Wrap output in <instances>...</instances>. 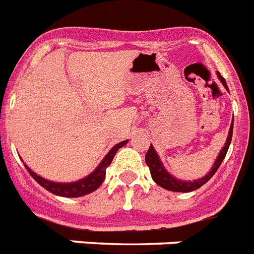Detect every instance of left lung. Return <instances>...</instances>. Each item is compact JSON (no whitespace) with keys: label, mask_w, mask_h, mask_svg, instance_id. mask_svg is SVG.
<instances>
[{"label":"left lung","mask_w":254,"mask_h":254,"mask_svg":"<svg viewBox=\"0 0 254 254\" xmlns=\"http://www.w3.org/2000/svg\"><path fill=\"white\" fill-rule=\"evenodd\" d=\"M219 80L221 81V84L225 86V89L228 90V85L225 82V78L220 75V72L216 73ZM234 118V117H233ZM233 125H234V120L232 121V125H230V128H229L228 138L225 141V145L221 150H220L219 155H217L216 160L212 164L210 172H207L205 177L202 178H198L196 181H182V179L176 178L174 176H172L165 167L163 165L160 160V156L158 155V152L155 151L154 146L150 145L149 150H147L146 155H145V161H146L147 167L150 168V173H151V178L154 179V182L158 186H160L161 188L168 190H172V192H192V190H198L199 187H202L205 183H207L212 176H214L216 170L219 169V167L223 163L224 158H225L226 152H228L229 146H230V142H232V136H233Z\"/></svg>","instance_id":"1"}]
</instances>
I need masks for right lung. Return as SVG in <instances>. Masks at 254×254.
<instances>
[{
  "instance_id": "add662e5",
  "label": "right lung",
  "mask_w": 254,
  "mask_h": 254,
  "mask_svg": "<svg viewBox=\"0 0 254 254\" xmlns=\"http://www.w3.org/2000/svg\"><path fill=\"white\" fill-rule=\"evenodd\" d=\"M127 142H128V140H125L122 141V142L114 145V146L109 150V152L103 158V160L100 161V164L95 168L94 172H91L90 174L85 177V178L78 179V181L76 182H68V183H64H64H62V182L48 181V179L43 178V177L38 176L37 173L33 172L26 164H24V165H25L29 174H30L42 187L46 188L47 190H49L51 193L61 197H81L85 196V194L91 193V192H94V190H98V188L100 187V185H102L105 179L107 168L111 165L114 155L117 154V151H118L121 147L125 146Z\"/></svg>"
}]
</instances>
